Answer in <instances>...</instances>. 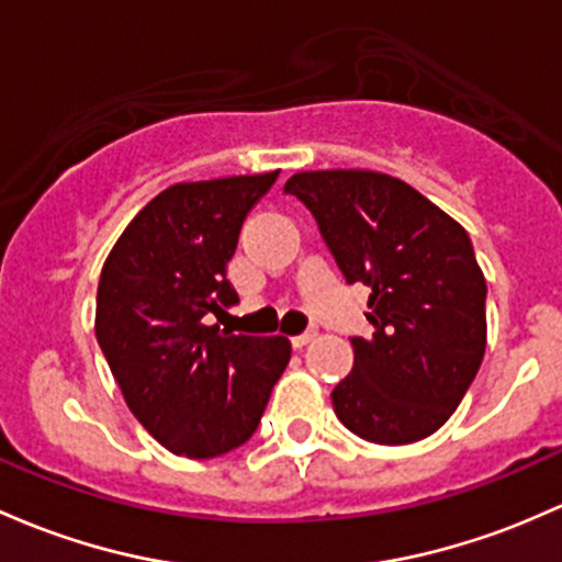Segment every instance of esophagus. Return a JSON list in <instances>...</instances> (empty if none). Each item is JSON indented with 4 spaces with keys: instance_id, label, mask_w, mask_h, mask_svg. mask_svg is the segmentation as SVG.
<instances>
[{
    "instance_id": "obj_1",
    "label": "esophagus",
    "mask_w": 562,
    "mask_h": 562,
    "mask_svg": "<svg viewBox=\"0 0 562 562\" xmlns=\"http://www.w3.org/2000/svg\"><path fill=\"white\" fill-rule=\"evenodd\" d=\"M315 336H317V330H304V334L293 336V339H291V345H293V347H299V350H301V347H304V345H310V341L315 339Z\"/></svg>"
}]
</instances>
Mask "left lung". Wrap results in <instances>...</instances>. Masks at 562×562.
<instances>
[{
  "instance_id": "obj_1",
  "label": "left lung",
  "mask_w": 562,
  "mask_h": 562,
  "mask_svg": "<svg viewBox=\"0 0 562 562\" xmlns=\"http://www.w3.org/2000/svg\"><path fill=\"white\" fill-rule=\"evenodd\" d=\"M315 217L347 285L369 288L371 336L330 401L374 445L436 434L474 382L487 345V285L460 223L390 175L299 172L285 182Z\"/></svg>"
}]
</instances>
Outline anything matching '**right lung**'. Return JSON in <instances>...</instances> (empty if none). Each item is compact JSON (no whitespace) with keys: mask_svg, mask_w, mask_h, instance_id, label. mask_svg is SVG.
Masks as SVG:
<instances>
[{"mask_svg":"<svg viewBox=\"0 0 562 562\" xmlns=\"http://www.w3.org/2000/svg\"><path fill=\"white\" fill-rule=\"evenodd\" d=\"M277 172L177 182L104 261L97 339L128 409L169 452L217 458L256 434L291 360L285 336L210 326L239 296L226 280L241 223Z\"/></svg>","mask_w":562,"mask_h":562,"instance_id":"obj_1","label":"right lung"}]
</instances>
